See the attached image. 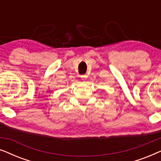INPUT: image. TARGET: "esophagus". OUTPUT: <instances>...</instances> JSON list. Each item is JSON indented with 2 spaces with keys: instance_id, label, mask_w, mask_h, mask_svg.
I'll list each match as a JSON object with an SVG mask.
<instances>
[{
  "instance_id": "esophagus-1",
  "label": "esophagus",
  "mask_w": 161,
  "mask_h": 161,
  "mask_svg": "<svg viewBox=\"0 0 161 161\" xmlns=\"http://www.w3.org/2000/svg\"><path fill=\"white\" fill-rule=\"evenodd\" d=\"M87 78H88L87 75H81V78H82V80H86Z\"/></svg>"
}]
</instances>
